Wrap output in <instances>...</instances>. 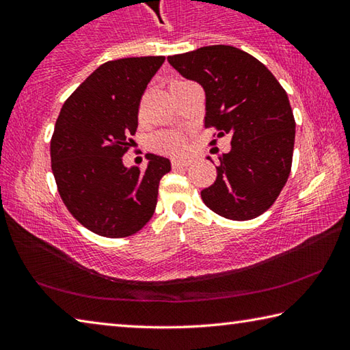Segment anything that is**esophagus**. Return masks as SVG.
<instances>
[{
    "instance_id": "34e87169",
    "label": "esophagus",
    "mask_w": 350,
    "mask_h": 350,
    "mask_svg": "<svg viewBox=\"0 0 350 350\" xmlns=\"http://www.w3.org/2000/svg\"><path fill=\"white\" fill-rule=\"evenodd\" d=\"M171 165H173V168H182V167H188L189 161H187V159H173V161H171Z\"/></svg>"
}]
</instances>
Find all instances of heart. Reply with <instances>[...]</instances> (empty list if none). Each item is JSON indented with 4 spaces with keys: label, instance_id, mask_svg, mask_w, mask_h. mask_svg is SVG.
Segmentation results:
<instances>
[{
    "label": "heart",
    "instance_id": "b5f03b06",
    "mask_svg": "<svg viewBox=\"0 0 350 350\" xmlns=\"http://www.w3.org/2000/svg\"><path fill=\"white\" fill-rule=\"evenodd\" d=\"M151 145L159 152H167V154H180L185 148V140H183L179 133L173 131H165L159 133L152 137Z\"/></svg>",
    "mask_w": 350,
    "mask_h": 350
}]
</instances>
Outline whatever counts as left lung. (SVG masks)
<instances>
[{"label":"left lung","mask_w":350,"mask_h":350,"mask_svg":"<svg viewBox=\"0 0 350 350\" xmlns=\"http://www.w3.org/2000/svg\"><path fill=\"white\" fill-rule=\"evenodd\" d=\"M168 63L204 88L205 128H216L217 137L232 135L215 183L200 191L204 204L232 221L262 215L292 168L295 118L287 92L262 63L233 46H204Z\"/></svg>","instance_id":"8db88e82"}]
</instances>
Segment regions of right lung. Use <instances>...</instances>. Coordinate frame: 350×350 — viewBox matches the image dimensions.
Returning <instances> with one entry per match:
<instances>
[{"label": "right lung", "mask_w": 350, "mask_h": 350, "mask_svg": "<svg viewBox=\"0 0 350 350\" xmlns=\"http://www.w3.org/2000/svg\"><path fill=\"white\" fill-rule=\"evenodd\" d=\"M165 57L103 63L70 94L57 118L51 163L64 205L83 227L105 238L137 233L154 215L168 159L148 154L145 171L123 154L137 129L140 98Z\"/></svg>", "instance_id": "right-lung-1"}]
</instances>
